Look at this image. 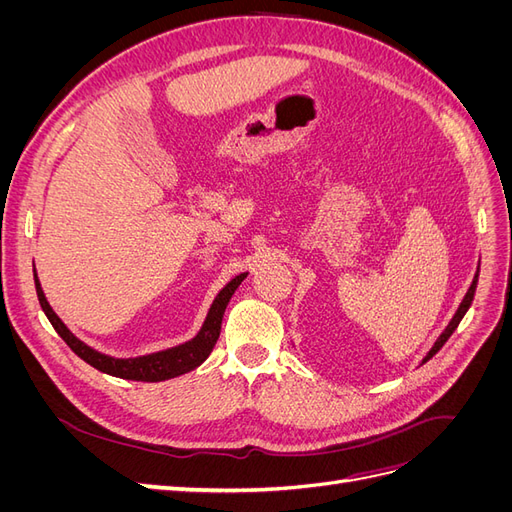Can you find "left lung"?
<instances>
[{
    "label": "left lung",
    "instance_id": "left-lung-1",
    "mask_svg": "<svg viewBox=\"0 0 512 512\" xmlns=\"http://www.w3.org/2000/svg\"><path fill=\"white\" fill-rule=\"evenodd\" d=\"M476 282H478V273L474 275V280H472V284H470V288H468V292H466V297H463V301H461V305L457 307V312H455V316H453V320L448 322V327L442 331V335L436 339V344L431 346V350L427 352V356L423 359V363H427L433 354H436L444 344H446V339L451 337L453 333H455V329L459 327V322H461V318L466 316V312L470 309V305H472V299H474V292H476Z\"/></svg>",
    "mask_w": 512,
    "mask_h": 512
}]
</instances>
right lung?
<instances>
[{"mask_svg":"<svg viewBox=\"0 0 512 512\" xmlns=\"http://www.w3.org/2000/svg\"><path fill=\"white\" fill-rule=\"evenodd\" d=\"M245 277H247V273L232 277V280L218 292V297L213 299V303L209 307L203 327H200V331L190 339V342L166 348L160 352L143 354V356H130V359H115V356L102 354L91 346H87L85 342H81V339L76 337L64 322H61V318L53 312L49 301H46L40 280H38V273L34 269V282H36V292H38V301H40L42 312L46 314V318H49V322L53 324V329L59 333V337L70 346V350L76 356H81V359L85 363H89L91 367L102 371V374L123 378V380H138V382L170 380V378H177L181 374H188V371L196 369L200 363H205V359L211 354L215 342H218V337H220L224 309Z\"/></svg>","mask_w":512,"mask_h":512,"instance_id":"right-lung-1","label":"right lung"}]
</instances>
